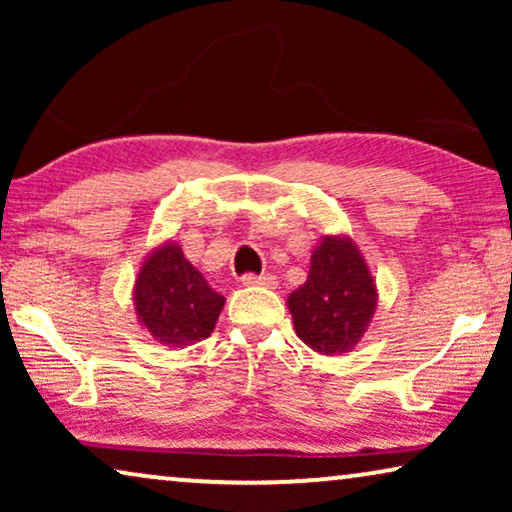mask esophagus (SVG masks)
Masks as SVG:
<instances>
[{"label": "esophagus", "instance_id": "1", "mask_svg": "<svg viewBox=\"0 0 512 512\" xmlns=\"http://www.w3.org/2000/svg\"><path fill=\"white\" fill-rule=\"evenodd\" d=\"M242 284L244 286H265V289H275L277 277L275 275H244Z\"/></svg>", "mask_w": 512, "mask_h": 512}]
</instances>
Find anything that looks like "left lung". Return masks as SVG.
<instances>
[{
    "instance_id": "1",
    "label": "left lung",
    "mask_w": 512,
    "mask_h": 512,
    "mask_svg": "<svg viewBox=\"0 0 512 512\" xmlns=\"http://www.w3.org/2000/svg\"><path fill=\"white\" fill-rule=\"evenodd\" d=\"M296 335L314 352L338 356L359 345L377 310V284L349 235H324L305 284L286 298Z\"/></svg>"
}]
</instances>
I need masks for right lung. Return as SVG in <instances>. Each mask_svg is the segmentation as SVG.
<instances>
[{"label": "right lung", "mask_w": 512, "mask_h": 512, "mask_svg": "<svg viewBox=\"0 0 512 512\" xmlns=\"http://www.w3.org/2000/svg\"><path fill=\"white\" fill-rule=\"evenodd\" d=\"M137 321L165 347H188L212 335L226 298L186 261L177 242L153 247L132 286Z\"/></svg>", "instance_id": "right-lung-1"}]
</instances>
